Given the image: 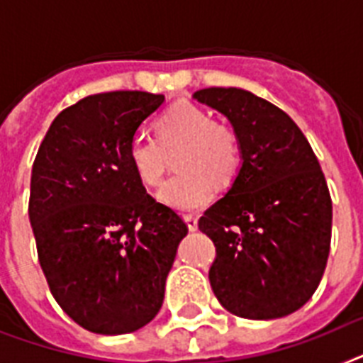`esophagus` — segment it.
<instances>
[{
  "label": "esophagus",
  "instance_id": "obj_1",
  "mask_svg": "<svg viewBox=\"0 0 363 363\" xmlns=\"http://www.w3.org/2000/svg\"><path fill=\"white\" fill-rule=\"evenodd\" d=\"M185 224H187V228L191 230V232H196L199 230V218L193 217V215H185L184 217Z\"/></svg>",
  "mask_w": 363,
  "mask_h": 363
}]
</instances>
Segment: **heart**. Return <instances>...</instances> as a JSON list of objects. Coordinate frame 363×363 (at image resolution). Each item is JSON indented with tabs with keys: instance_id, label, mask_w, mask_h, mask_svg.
<instances>
[{
	"instance_id": "1",
	"label": "heart",
	"mask_w": 363,
	"mask_h": 363,
	"mask_svg": "<svg viewBox=\"0 0 363 363\" xmlns=\"http://www.w3.org/2000/svg\"><path fill=\"white\" fill-rule=\"evenodd\" d=\"M157 140L137 135L125 150V160L140 184L157 187L167 169V155H176V170L157 193L160 202L178 211H199L213 200L217 185H228L241 164V148L232 128L193 104H176L155 122Z\"/></svg>"
}]
</instances>
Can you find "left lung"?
<instances>
[{
  "label": "left lung",
  "instance_id": "8db88e82",
  "mask_svg": "<svg viewBox=\"0 0 363 363\" xmlns=\"http://www.w3.org/2000/svg\"><path fill=\"white\" fill-rule=\"evenodd\" d=\"M238 135L241 167L199 220L215 242V296L245 319H278L302 308L330 252L332 200L321 164L298 125L271 101L235 86L193 94Z\"/></svg>",
  "mask_w": 363,
  "mask_h": 363
}]
</instances>
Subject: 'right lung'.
Wrapping results in <instances>:
<instances>
[{"mask_svg":"<svg viewBox=\"0 0 363 363\" xmlns=\"http://www.w3.org/2000/svg\"><path fill=\"white\" fill-rule=\"evenodd\" d=\"M163 94L86 96L55 116L33 163L29 220L50 291L79 326L118 336L161 310L187 226L125 160Z\"/></svg>","mask_w":363,"mask_h":363,"instance_id":"right-lung-1","label":"right lung"}]
</instances>
